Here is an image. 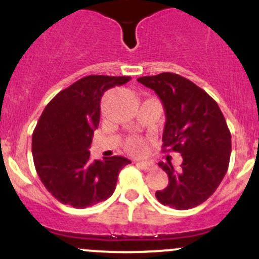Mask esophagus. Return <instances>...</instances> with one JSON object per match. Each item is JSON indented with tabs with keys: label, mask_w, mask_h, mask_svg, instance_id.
<instances>
[{
	"label": "esophagus",
	"mask_w": 259,
	"mask_h": 259,
	"mask_svg": "<svg viewBox=\"0 0 259 259\" xmlns=\"http://www.w3.org/2000/svg\"><path fill=\"white\" fill-rule=\"evenodd\" d=\"M136 164L140 167V168H143V170H145V171H150L155 167V164L150 161H139Z\"/></svg>",
	"instance_id": "34e87169"
}]
</instances>
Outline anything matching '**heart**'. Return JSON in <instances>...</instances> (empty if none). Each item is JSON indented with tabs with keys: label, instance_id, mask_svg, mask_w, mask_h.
Segmentation results:
<instances>
[{
	"label": "heart",
	"instance_id": "obj_1",
	"mask_svg": "<svg viewBox=\"0 0 259 259\" xmlns=\"http://www.w3.org/2000/svg\"><path fill=\"white\" fill-rule=\"evenodd\" d=\"M128 148L134 153H141L144 150V143L141 140H132L128 144Z\"/></svg>",
	"mask_w": 259,
	"mask_h": 259
}]
</instances>
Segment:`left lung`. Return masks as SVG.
<instances>
[{
    "instance_id": "1",
    "label": "left lung",
    "mask_w": 259,
    "mask_h": 259,
    "mask_svg": "<svg viewBox=\"0 0 259 259\" xmlns=\"http://www.w3.org/2000/svg\"><path fill=\"white\" fill-rule=\"evenodd\" d=\"M139 83L153 89L164 109L163 148L179 152L182 168L159 162L168 185L155 192L162 205L187 210L207 200L227 172L231 134L218 104L203 89L178 74L143 76Z\"/></svg>"
}]
</instances>
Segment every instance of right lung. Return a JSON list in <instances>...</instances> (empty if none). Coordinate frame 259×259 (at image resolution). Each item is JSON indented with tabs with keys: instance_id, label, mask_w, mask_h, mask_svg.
Wrapping results in <instances>:
<instances>
[{
	"instance_id": "right-lung-1",
	"label": "right lung",
	"mask_w": 259,
	"mask_h": 259,
	"mask_svg": "<svg viewBox=\"0 0 259 259\" xmlns=\"http://www.w3.org/2000/svg\"><path fill=\"white\" fill-rule=\"evenodd\" d=\"M130 76L89 75L63 89L47 105L33 135L32 155L45 188L65 205L93 206L114 193L124 157L91 159L93 132L100 123V102L107 89Z\"/></svg>"
}]
</instances>
